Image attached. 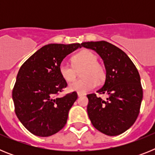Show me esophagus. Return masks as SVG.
I'll use <instances>...</instances> for the list:
<instances>
[{
  "mask_svg": "<svg viewBox=\"0 0 155 155\" xmlns=\"http://www.w3.org/2000/svg\"><path fill=\"white\" fill-rule=\"evenodd\" d=\"M82 95H83V94H80V93H78V97L82 96Z\"/></svg>",
  "mask_w": 155,
  "mask_h": 155,
  "instance_id": "34e87169",
  "label": "esophagus"
}]
</instances>
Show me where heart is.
I'll use <instances>...</instances> for the list:
<instances>
[{"label": "heart", "mask_w": 155, "mask_h": 155, "mask_svg": "<svg viewBox=\"0 0 155 155\" xmlns=\"http://www.w3.org/2000/svg\"><path fill=\"white\" fill-rule=\"evenodd\" d=\"M72 65L62 62L59 66V73L66 81L74 80L77 71L83 67L81 71L82 78L74 81L68 86L71 91L85 94L94 89L98 83L104 81L106 76L105 69L102 64L97 61V56L90 50H84L71 58Z\"/></svg>", "instance_id": "heart-1"}]
</instances>
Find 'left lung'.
I'll return each mask as SVG.
<instances>
[{"label":"left lung","instance_id":"8db88e82","mask_svg":"<svg viewBox=\"0 0 155 155\" xmlns=\"http://www.w3.org/2000/svg\"><path fill=\"white\" fill-rule=\"evenodd\" d=\"M81 46L96 52L106 70L105 84L97 92L107 94L108 98L103 100L94 93L87 94L88 117L102 134H123L133 126L140 113L143 89L139 72L130 57L109 42H85Z\"/></svg>","mask_w":155,"mask_h":155}]
</instances>
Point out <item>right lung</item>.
I'll return each mask as SVG.
<instances>
[{
    "label": "right lung",
    "mask_w": 155,
    "mask_h": 155,
    "mask_svg": "<svg viewBox=\"0 0 155 155\" xmlns=\"http://www.w3.org/2000/svg\"><path fill=\"white\" fill-rule=\"evenodd\" d=\"M80 43L48 44L21 65L12 91L15 112L22 125L34 135L49 137L67 124L68 113L78 98L75 91L57 97L68 86L59 66Z\"/></svg>",
    "instance_id": "1"
}]
</instances>
